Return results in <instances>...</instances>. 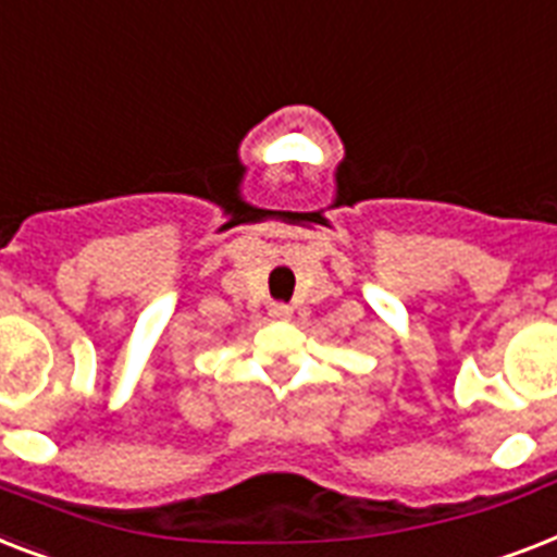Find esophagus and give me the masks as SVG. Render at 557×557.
I'll return each mask as SVG.
<instances>
[{
  "label": "esophagus",
  "mask_w": 557,
  "mask_h": 557,
  "mask_svg": "<svg viewBox=\"0 0 557 557\" xmlns=\"http://www.w3.org/2000/svg\"><path fill=\"white\" fill-rule=\"evenodd\" d=\"M271 318H277V321H288V318H292V306L274 304L271 306Z\"/></svg>",
  "instance_id": "esophagus-1"
}]
</instances>
